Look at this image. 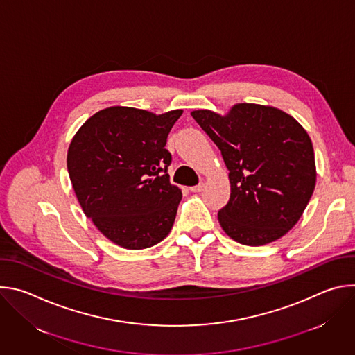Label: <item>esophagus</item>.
<instances>
[{"mask_svg":"<svg viewBox=\"0 0 355 355\" xmlns=\"http://www.w3.org/2000/svg\"><path fill=\"white\" fill-rule=\"evenodd\" d=\"M202 188H204V184L200 182V184H198V185L191 187V188H189V191H191V192H200V191H202Z\"/></svg>","mask_w":355,"mask_h":355,"instance_id":"1","label":"esophagus"}]
</instances>
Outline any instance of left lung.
Instances as JSON below:
<instances>
[{
  "label": "left lung",
  "mask_w": 355,
  "mask_h": 355,
  "mask_svg": "<svg viewBox=\"0 0 355 355\" xmlns=\"http://www.w3.org/2000/svg\"><path fill=\"white\" fill-rule=\"evenodd\" d=\"M219 147L229 170L230 199L218 214L225 233L245 245L281 239L300 219L316 185L312 140L286 112L236 104L226 115L191 112Z\"/></svg>",
  "instance_id": "1"
}]
</instances>
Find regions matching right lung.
Returning a JSON list of instances; mask_svg holds the SVG:
<instances>
[{
  "label": "right lung",
  "instance_id": "add662e5",
  "mask_svg": "<svg viewBox=\"0 0 355 355\" xmlns=\"http://www.w3.org/2000/svg\"><path fill=\"white\" fill-rule=\"evenodd\" d=\"M181 115L110 107L87 119L69 146L67 170L85 216L123 248L155 245L174 225L182 192L170 182L166 143Z\"/></svg>",
  "mask_w": 355,
  "mask_h": 355
}]
</instances>
